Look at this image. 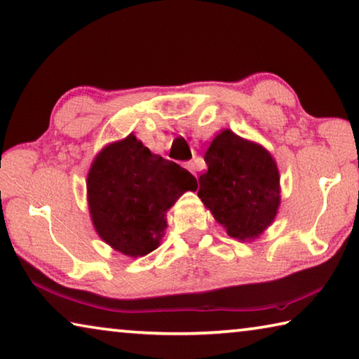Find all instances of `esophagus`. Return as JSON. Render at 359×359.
<instances>
[{
  "instance_id": "esophagus-1",
  "label": "esophagus",
  "mask_w": 359,
  "mask_h": 359,
  "mask_svg": "<svg viewBox=\"0 0 359 359\" xmlns=\"http://www.w3.org/2000/svg\"><path fill=\"white\" fill-rule=\"evenodd\" d=\"M185 168H187V169H189V170H190V172H191L193 175H195V177L198 179V174H196V166H195V163H193V161H189V163H185Z\"/></svg>"
}]
</instances>
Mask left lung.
Wrapping results in <instances>:
<instances>
[{"label":"left lung","instance_id":"obj_1","mask_svg":"<svg viewBox=\"0 0 359 359\" xmlns=\"http://www.w3.org/2000/svg\"><path fill=\"white\" fill-rule=\"evenodd\" d=\"M204 161L208 170L198 179L204 206L231 238H257L280 206V174L270 153L226 129L212 140Z\"/></svg>","mask_w":359,"mask_h":359}]
</instances>
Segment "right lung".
<instances>
[{
	"mask_svg": "<svg viewBox=\"0 0 359 359\" xmlns=\"http://www.w3.org/2000/svg\"><path fill=\"white\" fill-rule=\"evenodd\" d=\"M196 179L153 153L134 135L105 147L88 175V201L102 240L137 257L155 251L166 212Z\"/></svg>",
	"mask_w": 359,
	"mask_h": 359,
	"instance_id": "obj_1",
	"label": "right lung"
}]
</instances>
